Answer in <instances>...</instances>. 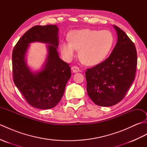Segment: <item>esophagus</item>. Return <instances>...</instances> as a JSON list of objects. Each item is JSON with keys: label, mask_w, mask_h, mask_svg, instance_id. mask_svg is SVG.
Here are the masks:
<instances>
[{"label": "esophagus", "mask_w": 147, "mask_h": 147, "mask_svg": "<svg viewBox=\"0 0 147 147\" xmlns=\"http://www.w3.org/2000/svg\"><path fill=\"white\" fill-rule=\"evenodd\" d=\"M72 71H73V73H78V72H79L80 71V69H79V67H78V66H76V65H74V66H73V67H72Z\"/></svg>", "instance_id": "obj_1"}]
</instances>
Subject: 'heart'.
Segmentation results:
<instances>
[{
  "label": "heart",
  "instance_id": "obj_1",
  "mask_svg": "<svg viewBox=\"0 0 147 147\" xmlns=\"http://www.w3.org/2000/svg\"><path fill=\"white\" fill-rule=\"evenodd\" d=\"M69 42L61 43V54L66 61H71L80 50L79 57L83 63L95 65L105 60L113 47L114 37L109 30L83 29L69 34Z\"/></svg>",
  "mask_w": 147,
  "mask_h": 147
}]
</instances>
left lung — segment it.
Listing matches in <instances>:
<instances>
[{
  "mask_svg": "<svg viewBox=\"0 0 147 147\" xmlns=\"http://www.w3.org/2000/svg\"><path fill=\"white\" fill-rule=\"evenodd\" d=\"M117 42L109 57L85 72L88 95L95 104L110 107L125 96L135 78V45L125 32L114 25Z\"/></svg>",
  "mask_w": 147,
  "mask_h": 147,
  "instance_id": "left-lung-1",
  "label": "left lung"
}]
</instances>
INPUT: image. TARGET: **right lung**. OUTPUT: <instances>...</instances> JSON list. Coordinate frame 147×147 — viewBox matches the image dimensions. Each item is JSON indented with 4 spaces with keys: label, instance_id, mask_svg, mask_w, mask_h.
I'll list each match as a JSON object with an SVG mask.
<instances>
[{
    "label": "right lung",
    "instance_id": "right-lung-1",
    "mask_svg": "<svg viewBox=\"0 0 147 147\" xmlns=\"http://www.w3.org/2000/svg\"><path fill=\"white\" fill-rule=\"evenodd\" d=\"M59 28L56 25L32 27L21 36L12 51L13 81L27 102L40 109L54 107L63 96L71 78V67L59 58ZM47 43L48 57L42 69L34 73L26 64L25 56L29 43Z\"/></svg>",
    "mask_w": 147,
    "mask_h": 147
}]
</instances>
